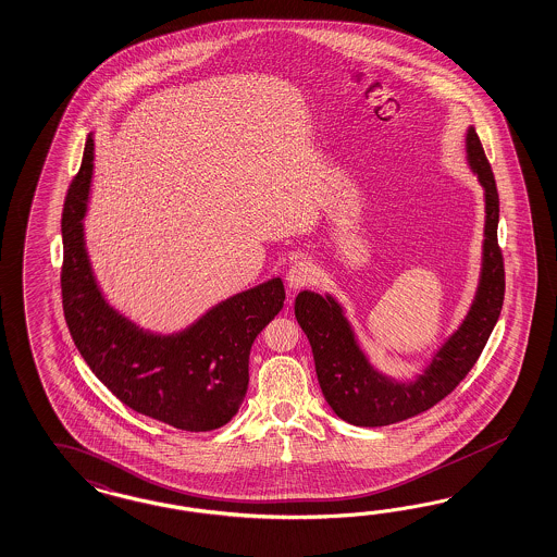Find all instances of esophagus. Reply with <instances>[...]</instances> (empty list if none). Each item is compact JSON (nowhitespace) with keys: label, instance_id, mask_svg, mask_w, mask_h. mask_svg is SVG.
<instances>
[{"label":"esophagus","instance_id":"34e87169","mask_svg":"<svg viewBox=\"0 0 557 557\" xmlns=\"http://www.w3.org/2000/svg\"><path fill=\"white\" fill-rule=\"evenodd\" d=\"M314 277H317V270H314V265H312L310 261H306V259L294 261L286 273L287 286L292 287V289H300V287L312 284Z\"/></svg>","mask_w":557,"mask_h":557}]
</instances>
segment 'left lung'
I'll return each mask as SVG.
<instances>
[{"label": "left lung", "mask_w": 557, "mask_h": 557, "mask_svg": "<svg viewBox=\"0 0 557 557\" xmlns=\"http://www.w3.org/2000/svg\"><path fill=\"white\" fill-rule=\"evenodd\" d=\"M467 153L470 168L484 188L486 202L481 284L462 326L437 350L423 375L413 383L385 379L362 355L343 308L331 296L322 298L312 292H300L296 298L294 310L312 346L320 389L334 413L352 425H389L436 406L479 361L495 329L505 300V265L496 239L498 193L474 127L468 129Z\"/></svg>", "instance_id": "8db88e82"}]
</instances>
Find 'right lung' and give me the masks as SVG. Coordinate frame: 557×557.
<instances>
[{"instance_id":"right-lung-1","label":"right lung","mask_w":557,"mask_h":557,"mask_svg":"<svg viewBox=\"0 0 557 557\" xmlns=\"http://www.w3.org/2000/svg\"><path fill=\"white\" fill-rule=\"evenodd\" d=\"M92 137L62 209V310L81 357L121 404L186 432H211L239 411L249 350L286 300L280 277L214 306L181 334H151L115 312L95 284L83 239Z\"/></svg>"}]
</instances>
